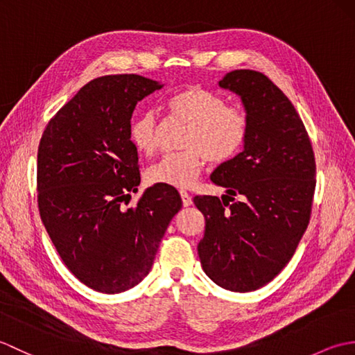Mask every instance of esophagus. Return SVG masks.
I'll use <instances>...</instances> for the list:
<instances>
[{"instance_id":"34e87169","label":"esophagus","mask_w":355,"mask_h":355,"mask_svg":"<svg viewBox=\"0 0 355 355\" xmlns=\"http://www.w3.org/2000/svg\"><path fill=\"white\" fill-rule=\"evenodd\" d=\"M180 195H182V201H183V206L184 207L192 205V197L186 191H180Z\"/></svg>"}]
</instances>
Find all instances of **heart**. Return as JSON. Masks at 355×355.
<instances>
[{
    "label": "heart",
    "mask_w": 355,
    "mask_h": 355,
    "mask_svg": "<svg viewBox=\"0 0 355 355\" xmlns=\"http://www.w3.org/2000/svg\"><path fill=\"white\" fill-rule=\"evenodd\" d=\"M177 117L189 123L182 153L166 154L150 164L146 178L153 184L189 187L207 160L227 163L241 154L250 135V119L243 108L227 107L223 96L201 87L178 89L168 99ZM130 139L139 153L150 155L158 146V122L153 111L131 120Z\"/></svg>",
    "instance_id": "obj_1"
}]
</instances>
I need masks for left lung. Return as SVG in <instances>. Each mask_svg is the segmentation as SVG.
<instances>
[{
    "instance_id": "left-lung-1",
    "label": "left lung",
    "mask_w": 355,
    "mask_h": 355,
    "mask_svg": "<svg viewBox=\"0 0 355 355\" xmlns=\"http://www.w3.org/2000/svg\"><path fill=\"white\" fill-rule=\"evenodd\" d=\"M218 85L241 97L250 135L243 153L210 175L227 189L223 201L193 198L206 218L198 256L215 284L247 293L273 281L296 252L310 223L315 160L296 108L266 74L235 70ZM230 194L241 201L225 203Z\"/></svg>"
}]
</instances>
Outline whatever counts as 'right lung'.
Segmentation results:
<instances>
[{"label":"right lung","instance_id":"add662e5","mask_svg":"<svg viewBox=\"0 0 355 355\" xmlns=\"http://www.w3.org/2000/svg\"><path fill=\"white\" fill-rule=\"evenodd\" d=\"M139 74L102 76L56 112L37 148V207L51 243L82 284L114 294L132 288L153 267L182 198L154 184L123 209L140 184L130 139L135 105L160 89Z\"/></svg>","mask_w":355,"mask_h":355}]
</instances>
